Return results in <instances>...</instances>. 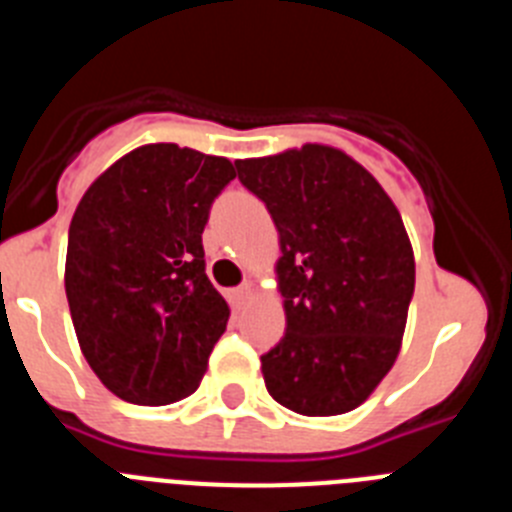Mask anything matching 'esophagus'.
<instances>
[{"mask_svg":"<svg viewBox=\"0 0 512 512\" xmlns=\"http://www.w3.org/2000/svg\"><path fill=\"white\" fill-rule=\"evenodd\" d=\"M256 292H259V289H256V284L253 282H243L241 287H238V297H241L243 302L253 300V297H256Z\"/></svg>","mask_w":512,"mask_h":512,"instance_id":"1","label":"esophagus"}]
</instances>
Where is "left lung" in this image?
<instances>
[{"label":"left lung","mask_w":512,"mask_h":512,"mask_svg":"<svg viewBox=\"0 0 512 512\" xmlns=\"http://www.w3.org/2000/svg\"><path fill=\"white\" fill-rule=\"evenodd\" d=\"M279 230L287 333L261 356L266 390L300 415L359 408L400 354L415 289L413 246L379 182L307 143L235 161Z\"/></svg>","instance_id":"obj_1"}]
</instances>
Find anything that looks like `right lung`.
<instances>
[{"label":"right lung","instance_id":"obj_1","mask_svg":"<svg viewBox=\"0 0 512 512\" xmlns=\"http://www.w3.org/2000/svg\"><path fill=\"white\" fill-rule=\"evenodd\" d=\"M233 179L228 158L153 143L81 197L66 297L81 354L120 400L156 408L200 387L230 318L205 274L202 230Z\"/></svg>","mask_w":512,"mask_h":512}]
</instances>
